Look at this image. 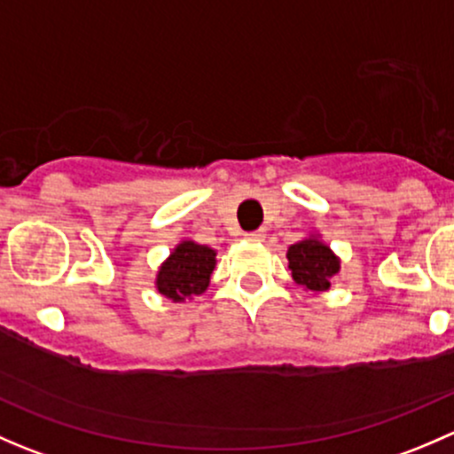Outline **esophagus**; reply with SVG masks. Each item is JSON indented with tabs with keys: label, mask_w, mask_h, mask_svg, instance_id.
Instances as JSON below:
<instances>
[{
	"label": "esophagus",
	"mask_w": 454,
	"mask_h": 454,
	"mask_svg": "<svg viewBox=\"0 0 454 454\" xmlns=\"http://www.w3.org/2000/svg\"><path fill=\"white\" fill-rule=\"evenodd\" d=\"M246 239H248V241H263V239H265V235H263V231L246 232Z\"/></svg>",
	"instance_id": "obj_1"
}]
</instances>
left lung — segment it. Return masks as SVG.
<instances>
[{
    "label": "left lung",
    "mask_w": 454,
    "mask_h": 454,
    "mask_svg": "<svg viewBox=\"0 0 454 454\" xmlns=\"http://www.w3.org/2000/svg\"><path fill=\"white\" fill-rule=\"evenodd\" d=\"M287 261H290L292 278L312 292L329 290L338 270H340L338 256L329 250V246H325L316 237L290 246Z\"/></svg>",
    "instance_id": "1"
}]
</instances>
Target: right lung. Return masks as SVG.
<instances>
[{
  "instance_id": "obj_1",
  "label": "right lung",
  "mask_w": 454,
  "mask_h": 454,
  "mask_svg": "<svg viewBox=\"0 0 454 454\" xmlns=\"http://www.w3.org/2000/svg\"><path fill=\"white\" fill-rule=\"evenodd\" d=\"M215 270V250L195 241H182L171 256L160 265L155 287L167 299L180 301L198 296L208 287Z\"/></svg>"
}]
</instances>
